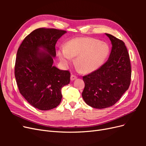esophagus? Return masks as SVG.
Here are the masks:
<instances>
[{
    "label": "esophagus",
    "mask_w": 146,
    "mask_h": 146,
    "mask_svg": "<svg viewBox=\"0 0 146 146\" xmlns=\"http://www.w3.org/2000/svg\"><path fill=\"white\" fill-rule=\"evenodd\" d=\"M76 78H77V77L76 76H74V75H71V76H70V80L71 81L76 80Z\"/></svg>",
    "instance_id": "34e87169"
}]
</instances>
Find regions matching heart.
<instances>
[{
	"mask_svg": "<svg viewBox=\"0 0 146 146\" xmlns=\"http://www.w3.org/2000/svg\"><path fill=\"white\" fill-rule=\"evenodd\" d=\"M107 42L89 37H77L70 39L64 48L57 51V55L63 65L68 66L75 58L74 64L82 73H91L99 69L110 54Z\"/></svg>",
	"mask_w": 146,
	"mask_h": 146,
	"instance_id": "obj_1",
	"label": "heart"
}]
</instances>
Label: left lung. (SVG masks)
<instances>
[{
	"instance_id": "8db88e82",
	"label": "left lung",
	"mask_w": 146,
	"mask_h": 146,
	"mask_svg": "<svg viewBox=\"0 0 146 146\" xmlns=\"http://www.w3.org/2000/svg\"><path fill=\"white\" fill-rule=\"evenodd\" d=\"M111 42L108 60L95 71L83 77L84 101L94 108L111 107L129 89L131 81V64L129 52L121 39L105 33Z\"/></svg>"
}]
</instances>
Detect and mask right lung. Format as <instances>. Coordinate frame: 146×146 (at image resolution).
I'll use <instances>...</instances> for the list:
<instances>
[{
	"mask_svg": "<svg viewBox=\"0 0 146 146\" xmlns=\"http://www.w3.org/2000/svg\"><path fill=\"white\" fill-rule=\"evenodd\" d=\"M66 33L55 29H36L24 38L17 52L15 75L19 92L40 110L56 107L62 99L61 88L70 82L68 70L53 66L55 44Z\"/></svg>",
	"mask_w": 146,
	"mask_h": 146,
	"instance_id": "obj_1",
	"label": "right lung"
}]
</instances>
